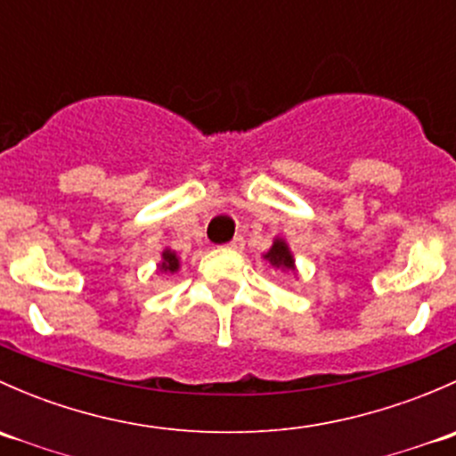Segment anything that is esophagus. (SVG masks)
<instances>
[{"label":"esophagus","mask_w":456,"mask_h":456,"mask_svg":"<svg viewBox=\"0 0 456 456\" xmlns=\"http://www.w3.org/2000/svg\"><path fill=\"white\" fill-rule=\"evenodd\" d=\"M227 247H229V249H233V251H242V249H245V238L236 236L232 242H229Z\"/></svg>","instance_id":"esophagus-1"}]
</instances>
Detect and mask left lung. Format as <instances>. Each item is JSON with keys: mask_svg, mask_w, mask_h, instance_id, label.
Returning <instances> with one entry per match:
<instances>
[{"mask_svg": "<svg viewBox=\"0 0 456 456\" xmlns=\"http://www.w3.org/2000/svg\"><path fill=\"white\" fill-rule=\"evenodd\" d=\"M266 262H269L273 269H280V271H287V273H293L297 275V269H296V257H293L291 249H289L287 240L284 238H275L273 245H271V249L266 251L265 256Z\"/></svg>", "mask_w": 456, "mask_h": 456, "instance_id": "left-lung-1", "label": "left lung"}]
</instances>
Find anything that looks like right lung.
I'll return each mask as SVG.
<instances>
[{
    "label": "right lung",
    "mask_w": 456,
    "mask_h": 456,
    "mask_svg": "<svg viewBox=\"0 0 456 456\" xmlns=\"http://www.w3.org/2000/svg\"><path fill=\"white\" fill-rule=\"evenodd\" d=\"M178 269H181V257L176 256V251L165 249L163 256H160V262H159L160 273H176Z\"/></svg>",
    "instance_id": "obj_1"
}]
</instances>
